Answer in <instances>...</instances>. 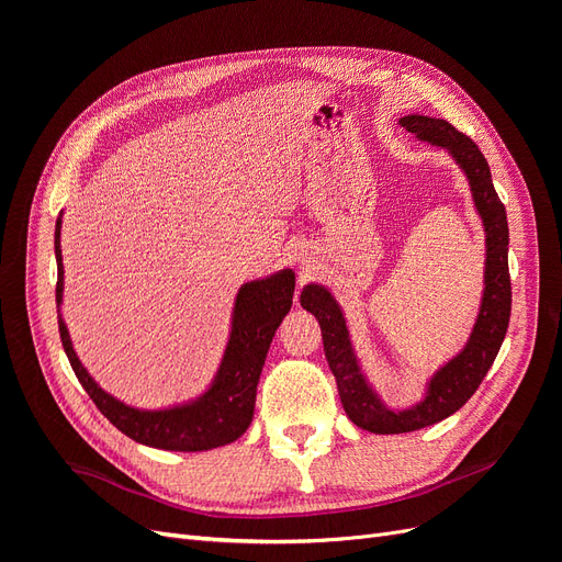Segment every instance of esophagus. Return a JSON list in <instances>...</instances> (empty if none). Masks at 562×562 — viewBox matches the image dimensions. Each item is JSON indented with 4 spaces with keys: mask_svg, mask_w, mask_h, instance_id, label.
I'll list each match as a JSON object with an SVG mask.
<instances>
[{
    "mask_svg": "<svg viewBox=\"0 0 562 562\" xmlns=\"http://www.w3.org/2000/svg\"><path fill=\"white\" fill-rule=\"evenodd\" d=\"M307 262H310L307 258H302V260H300V265H302V267H307Z\"/></svg>",
    "mask_w": 562,
    "mask_h": 562,
    "instance_id": "1",
    "label": "esophagus"
}]
</instances>
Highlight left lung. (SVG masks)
Masks as SVG:
<instances>
[{"mask_svg": "<svg viewBox=\"0 0 562 562\" xmlns=\"http://www.w3.org/2000/svg\"><path fill=\"white\" fill-rule=\"evenodd\" d=\"M403 128L415 133L419 140L446 147L459 168L467 173L475 209L485 225V291L481 314L475 318L473 333L467 347L450 363L440 368L429 382V391L422 403L411 411H389L363 378L351 349V339L342 310L323 285H304L300 304L312 312L321 326L323 349L335 375L339 401L347 417L372 434H407L457 413L481 386L490 366L495 363L512 316V277H508V223L506 209L492 184L490 166L469 135L459 133L446 119L407 114L398 122Z\"/></svg>", "mask_w": 562, "mask_h": 562, "instance_id": "1", "label": "left lung"}]
</instances>
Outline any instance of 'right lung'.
<instances>
[{
    "label": "right lung",
    "instance_id": "right-lung-1",
    "mask_svg": "<svg viewBox=\"0 0 562 562\" xmlns=\"http://www.w3.org/2000/svg\"><path fill=\"white\" fill-rule=\"evenodd\" d=\"M56 262L58 283L56 302H63V255H60V220L56 223ZM295 291V274L283 269L260 281L244 283L234 304L232 335L220 363L217 375L206 394L196 401L168 407V411H138L110 396L100 389L77 359L70 333L58 316L63 349L70 359L77 380L87 389L114 427L143 446L178 452H201L227 446L239 438L252 422L255 394H258L260 372L267 351L281 326L283 316L291 312Z\"/></svg>",
    "mask_w": 562,
    "mask_h": 562
}]
</instances>
